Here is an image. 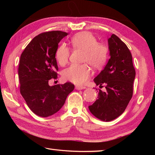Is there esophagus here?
Returning a JSON list of instances; mask_svg holds the SVG:
<instances>
[{
	"label": "esophagus",
	"instance_id": "obj_1",
	"mask_svg": "<svg viewBox=\"0 0 155 155\" xmlns=\"http://www.w3.org/2000/svg\"><path fill=\"white\" fill-rule=\"evenodd\" d=\"M86 87H84V86H80V85H76L75 86V89L77 90H83V89H85Z\"/></svg>",
	"mask_w": 155,
	"mask_h": 155
}]
</instances>
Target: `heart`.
<instances>
[{"label":"heart","instance_id":"heart-1","mask_svg":"<svg viewBox=\"0 0 155 155\" xmlns=\"http://www.w3.org/2000/svg\"><path fill=\"white\" fill-rule=\"evenodd\" d=\"M71 43L74 48L85 51L83 61L89 63L93 68L100 69L105 65L108 59V48L103 44L98 43L95 36L90 32L78 33L72 37ZM70 54V50L66 44H62L56 52V59L59 64L64 66L67 64ZM91 74L88 64H72L63 72L64 80L77 85H83Z\"/></svg>","mask_w":155,"mask_h":155}]
</instances>
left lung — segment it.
Segmentation results:
<instances>
[{"mask_svg":"<svg viewBox=\"0 0 155 155\" xmlns=\"http://www.w3.org/2000/svg\"><path fill=\"white\" fill-rule=\"evenodd\" d=\"M110 59L101 73L94 78L96 85H105L106 91L99 90L98 98L89 109L96 118L109 122L119 117L133 96L135 70L127 46L112 34L108 39Z\"/></svg>","mask_w":155,"mask_h":155,"instance_id":"obj_1","label":"left lung"}]
</instances>
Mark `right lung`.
I'll list each match as a JSON object with an SVG mask.
<instances>
[{
	"instance_id": "right-lung-1",
	"label": "right lung",
	"mask_w": 155,
	"mask_h": 155,
	"mask_svg": "<svg viewBox=\"0 0 155 155\" xmlns=\"http://www.w3.org/2000/svg\"><path fill=\"white\" fill-rule=\"evenodd\" d=\"M68 34L60 31L41 33L30 41L20 56L18 76L21 95L38 116L46 117L56 114L74 89L70 82L48 85L49 80L57 77L55 54L58 44Z\"/></svg>"
}]
</instances>
